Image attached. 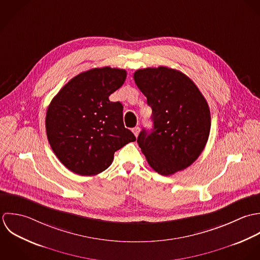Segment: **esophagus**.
<instances>
[{
  "label": "esophagus",
  "instance_id": "1",
  "mask_svg": "<svg viewBox=\"0 0 260 260\" xmlns=\"http://www.w3.org/2000/svg\"><path fill=\"white\" fill-rule=\"evenodd\" d=\"M140 127L139 126H136V127H134L132 131H133V133H134V135L136 136V137H138L139 136V133H140Z\"/></svg>",
  "mask_w": 260,
  "mask_h": 260
}]
</instances>
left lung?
Returning a JSON list of instances; mask_svg holds the SVG:
<instances>
[{"label":"left lung","instance_id":"1","mask_svg":"<svg viewBox=\"0 0 260 260\" xmlns=\"http://www.w3.org/2000/svg\"><path fill=\"white\" fill-rule=\"evenodd\" d=\"M134 79L153 109L154 128L138 137L149 165L162 176L188 168L203 152L210 134L205 98L187 75L165 66L139 69Z\"/></svg>","mask_w":260,"mask_h":260}]
</instances>
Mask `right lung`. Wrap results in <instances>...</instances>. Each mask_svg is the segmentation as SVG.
<instances>
[{
	"instance_id": "right-lung-1",
	"label": "right lung",
	"mask_w": 260,
	"mask_h": 260,
	"mask_svg": "<svg viewBox=\"0 0 260 260\" xmlns=\"http://www.w3.org/2000/svg\"><path fill=\"white\" fill-rule=\"evenodd\" d=\"M126 78L124 69L93 68L73 77L54 96L46 113V133L54 154L71 172L94 176L135 135L124 127L123 106L109 101Z\"/></svg>"
}]
</instances>
